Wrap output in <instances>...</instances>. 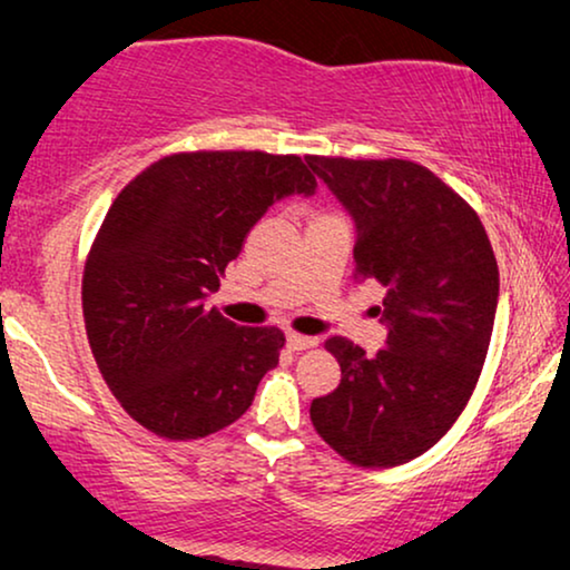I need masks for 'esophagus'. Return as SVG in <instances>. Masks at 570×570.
I'll return each instance as SVG.
<instances>
[{
	"instance_id": "34e87169",
	"label": "esophagus",
	"mask_w": 570,
	"mask_h": 570,
	"mask_svg": "<svg viewBox=\"0 0 570 570\" xmlns=\"http://www.w3.org/2000/svg\"><path fill=\"white\" fill-rule=\"evenodd\" d=\"M316 337H306V334H298V332H291L287 334V347L293 350V353H298V350H308V347H316Z\"/></svg>"
}]
</instances>
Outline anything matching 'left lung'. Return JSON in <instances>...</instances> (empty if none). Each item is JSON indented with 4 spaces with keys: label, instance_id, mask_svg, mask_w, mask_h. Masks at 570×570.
Instances as JSON below:
<instances>
[{
    "label": "left lung",
    "instance_id": "obj_1",
    "mask_svg": "<svg viewBox=\"0 0 570 570\" xmlns=\"http://www.w3.org/2000/svg\"><path fill=\"white\" fill-rule=\"evenodd\" d=\"M355 220V277L384 287L386 347L330 337L342 379L311 402L316 433L357 466H396L439 443L478 386L498 308V262L480 217L412 160L308 155Z\"/></svg>",
    "mask_w": 570,
    "mask_h": 570
}]
</instances>
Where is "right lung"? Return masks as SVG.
<instances>
[{"mask_svg": "<svg viewBox=\"0 0 570 570\" xmlns=\"http://www.w3.org/2000/svg\"><path fill=\"white\" fill-rule=\"evenodd\" d=\"M314 191L298 155L199 150L155 160L114 199L85 262L82 314L104 381L139 425L205 439L252 407L285 334L233 324L207 295L277 199Z\"/></svg>", "mask_w": 570, "mask_h": 570, "instance_id": "right-lung-1", "label": "right lung"}]
</instances>
